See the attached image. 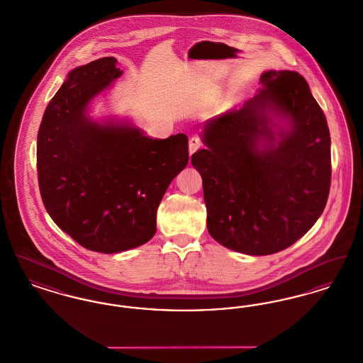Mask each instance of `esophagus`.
Masks as SVG:
<instances>
[{
    "instance_id": "34e87169",
    "label": "esophagus",
    "mask_w": 363,
    "mask_h": 363,
    "mask_svg": "<svg viewBox=\"0 0 363 363\" xmlns=\"http://www.w3.org/2000/svg\"><path fill=\"white\" fill-rule=\"evenodd\" d=\"M203 147V141H201V138H197V136H193V138L189 140V152L190 154H193V152H196L197 150H200Z\"/></svg>"
}]
</instances>
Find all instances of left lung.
<instances>
[{
	"instance_id": "left-lung-1",
	"label": "left lung",
	"mask_w": 363,
	"mask_h": 363,
	"mask_svg": "<svg viewBox=\"0 0 363 363\" xmlns=\"http://www.w3.org/2000/svg\"><path fill=\"white\" fill-rule=\"evenodd\" d=\"M259 86L242 107L206 123L207 148L191 155L203 178L208 233L250 256L274 255L303 237L330 188L328 123L306 80L267 70Z\"/></svg>"
}]
</instances>
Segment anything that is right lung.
Wrapping results in <instances>:
<instances>
[{"mask_svg":"<svg viewBox=\"0 0 363 363\" xmlns=\"http://www.w3.org/2000/svg\"><path fill=\"white\" fill-rule=\"evenodd\" d=\"M123 73L104 57L68 73L38 132L42 201L54 223L79 245L120 253L150 241L156 211L189 160L188 136L152 138L130 123H99L91 101Z\"/></svg>","mask_w":363,"mask_h":363,"instance_id":"right-lung-1","label":"right lung"}]
</instances>
